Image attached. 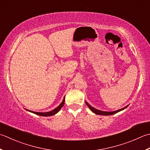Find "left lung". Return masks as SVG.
I'll return each instance as SVG.
<instances>
[{
  "label": "left lung",
  "instance_id": "1",
  "mask_svg": "<svg viewBox=\"0 0 150 150\" xmlns=\"http://www.w3.org/2000/svg\"><path fill=\"white\" fill-rule=\"evenodd\" d=\"M86 103L87 104V106L89 107V108H90V110H91V111L95 113V114H98V115H112V114H116V113L119 112L120 111H121V110H123L124 109H125L127 107V106H125V108H121L120 110H117V111H114V112H104V111H100V110H97L93 108V107H92L91 105H89V104L87 103V102H86Z\"/></svg>",
  "mask_w": 150,
  "mask_h": 150
}]
</instances>
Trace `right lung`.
I'll use <instances>...</instances> for the list:
<instances>
[{
    "instance_id": "right-lung-1",
    "label": "right lung",
    "mask_w": 150,
    "mask_h": 150,
    "mask_svg": "<svg viewBox=\"0 0 150 150\" xmlns=\"http://www.w3.org/2000/svg\"><path fill=\"white\" fill-rule=\"evenodd\" d=\"M64 104V97L63 98V100L62 103H61L60 105H59L58 107H57L55 109L53 110L52 111H50L49 112H33V111H30V110H28V111H29L30 112H33L36 115H41V116H51V115H55V114H57V113L61 109L62 107L63 106Z\"/></svg>"
}]
</instances>
